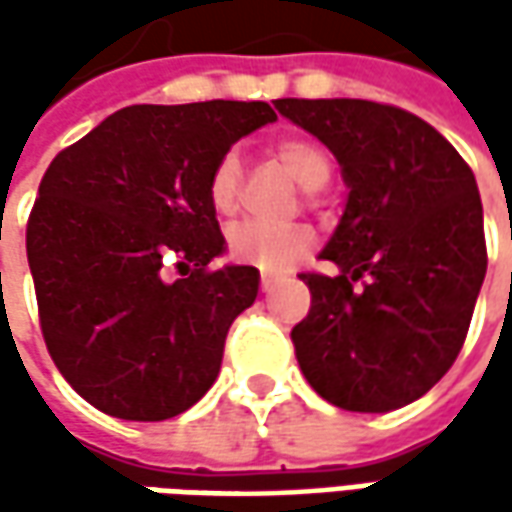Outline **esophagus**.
<instances>
[{
	"label": "esophagus",
	"mask_w": 512,
	"mask_h": 512,
	"mask_svg": "<svg viewBox=\"0 0 512 512\" xmlns=\"http://www.w3.org/2000/svg\"><path fill=\"white\" fill-rule=\"evenodd\" d=\"M259 287H262V293H270V290L276 287V282H273L270 276H262V279H259Z\"/></svg>",
	"instance_id": "esophagus-1"
}]
</instances>
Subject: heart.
Here are the masks:
<instances>
[{"label": "heart", "instance_id": "heart-1", "mask_svg": "<svg viewBox=\"0 0 512 512\" xmlns=\"http://www.w3.org/2000/svg\"><path fill=\"white\" fill-rule=\"evenodd\" d=\"M273 156L282 168L307 190L322 187L330 179L333 159L316 139L307 136H285L273 145ZM242 193V165L236 153H225L207 179V202L219 213L230 216L239 207ZM313 247V233L307 227H270L259 222L236 225L227 233V253L242 265L259 267L265 273H279L305 259Z\"/></svg>", "mask_w": 512, "mask_h": 512}]
</instances>
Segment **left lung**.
Segmentation results:
<instances>
[{
	"instance_id": "8db88e82",
	"label": "left lung",
	"mask_w": 512,
	"mask_h": 512,
	"mask_svg": "<svg viewBox=\"0 0 512 512\" xmlns=\"http://www.w3.org/2000/svg\"><path fill=\"white\" fill-rule=\"evenodd\" d=\"M333 150L350 193L310 310L290 330L310 387L353 413L416 402L453 367L487 273L470 165L410 110L364 99H276Z\"/></svg>"
}]
</instances>
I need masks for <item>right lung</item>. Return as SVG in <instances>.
Segmentation results:
<instances>
[{
	"label": "right lung",
	"instance_id": "add662e5",
	"mask_svg": "<svg viewBox=\"0 0 512 512\" xmlns=\"http://www.w3.org/2000/svg\"><path fill=\"white\" fill-rule=\"evenodd\" d=\"M273 119L267 102L130 105L45 170L28 216L39 327L96 410L162 422L216 382L259 270L207 267L225 250L207 179L233 142Z\"/></svg>",
	"mask_w": 512,
	"mask_h": 512
}]
</instances>
